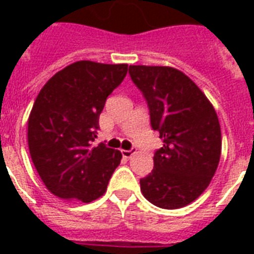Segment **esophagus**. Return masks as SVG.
Returning a JSON list of instances; mask_svg holds the SVG:
<instances>
[{
	"mask_svg": "<svg viewBox=\"0 0 254 254\" xmlns=\"http://www.w3.org/2000/svg\"><path fill=\"white\" fill-rule=\"evenodd\" d=\"M121 152L124 158H132L133 155L136 154V149L132 148V149H129V151H127V149H122Z\"/></svg>",
	"mask_w": 254,
	"mask_h": 254,
	"instance_id": "obj_1",
	"label": "esophagus"
}]
</instances>
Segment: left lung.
I'll return each instance as SVG.
<instances>
[{"mask_svg":"<svg viewBox=\"0 0 254 254\" xmlns=\"http://www.w3.org/2000/svg\"><path fill=\"white\" fill-rule=\"evenodd\" d=\"M129 74L148 103L151 127L163 138L154 170L140 180L143 196L165 209L185 207L207 189L218 169V114L194 81L176 67L130 65Z\"/></svg>","mask_w":254,"mask_h":254,"instance_id":"8db88e82","label":"left lung"}]
</instances>
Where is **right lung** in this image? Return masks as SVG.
<instances>
[{
  "mask_svg": "<svg viewBox=\"0 0 254 254\" xmlns=\"http://www.w3.org/2000/svg\"><path fill=\"white\" fill-rule=\"evenodd\" d=\"M127 72V64L77 61L56 73L36 96L28 117V148L54 196L91 202L105 194L122 155L103 143L94 147V141L106 99Z\"/></svg>",
  "mask_w": 254,
  "mask_h": 254,
  "instance_id": "right-lung-1",
  "label": "right lung"
}]
</instances>
